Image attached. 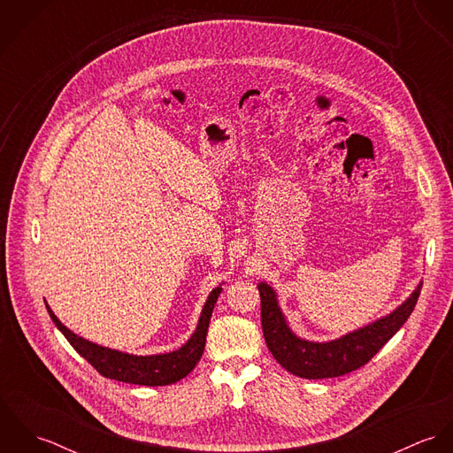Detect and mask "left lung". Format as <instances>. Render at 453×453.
<instances>
[{"instance_id":"8db88e82","label":"left lung","mask_w":453,"mask_h":453,"mask_svg":"<svg viewBox=\"0 0 453 453\" xmlns=\"http://www.w3.org/2000/svg\"><path fill=\"white\" fill-rule=\"evenodd\" d=\"M420 288L422 282L395 311L375 323L319 343L303 340L291 331L275 291L266 282H259L261 327L266 347L275 361L296 377L311 380L342 377L365 366L406 323L417 305Z\"/></svg>"}]
</instances>
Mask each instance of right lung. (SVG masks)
I'll list each match as a JSON object with an SVG mask.
<instances>
[{
	"mask_svg": "<svg viewBox=\"0 0 453 453\" xmlns=\"http://www.w3.org/2000/svg\"><path fill=\"white\" fill-rule=\"evenodd\" d=\"M219 293H221V286L211 291L190 340L178 350H173L167 354H157V356H134V354L92 343L74 334L71 329H67L52 312V309L47 303L45 305L52 321L65 334V340L73 345V349L81 357H85L103 377L113 379L119 382L135 384V386L157 388V386L176 384L178 380L185 379L200 361L205 347L207 327H209L212 309H214V303L218 302Z\"/></svg>",
	"mask_w": 453,
	"mask_h": 453,
	"instance_id": "1",
	"label": "right lung"
}]
</instances>
